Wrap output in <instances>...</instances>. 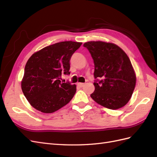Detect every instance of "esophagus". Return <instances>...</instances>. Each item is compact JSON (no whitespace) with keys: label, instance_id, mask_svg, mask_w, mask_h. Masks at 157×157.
<instances>
[{"label":"esophagus","instance_id":"34e87169","mask_svg":"<svg viewBox=\"0 0 157 157\" xmlns=\"http://www.w3.org/2000/svg\"><path fill=\"white\" fill-rule=\"evenodd\" d=\"M77 85L79 86V87H82L84 85V83H81V82H78L77 83Z\"/></svg>","mask_w":157,"mask_h":157}]
</instances>
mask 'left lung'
Returning <instances> with one entry per match:
<instances>
[{
	"label": "left lung",
	"instance_id": "8db88e82",
	"mask_svg": "<svg viewBox=\"0 0 157 157\" xmlns=\"http://www.w3.org/2000/svg\"><path fill=\"white\" fill-rule=\"evenodd\" d=\"M84 46L94 63V92L90 96L99 105L116 110L126 105L134 92L136 75L131 61L119 46L111 42L90 41Z\"/></svg>",
	"mask_w": 157,
	"mask_h": 157
}]
</instances>
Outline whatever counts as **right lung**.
Returning <instances> with one entry per match:
<instances>
[{"label": "right lung", "mask_w": 157, "mask_h": 157, "mask_svg": "<svg viewBox=\"0 0 157 157\" xmlns=\"http://www.w3.org/2000/svg\"><path fill=\"white\" fill-rule=\"evenodd\" d=\"M82 42H60L35 52L27 61L21 82L30 105L44 113H52L71 100L75 84L61 82V73L69 75V61Z\"/></svg>", "instance_id": "add662e5"}]
</instances>
